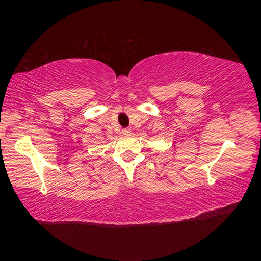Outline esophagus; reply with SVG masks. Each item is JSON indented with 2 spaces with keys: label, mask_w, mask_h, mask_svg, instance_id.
I'll list each match as a JSON object with an SVG mask.
<instances>
[{
  "label": "esophagus",
  "mask_w": 261,
  "mask_h": 261,
  "mask_svg": "<svg viewBox=\"0 0 261 261\" xmlns=\"http://www.w3.org/2000/svg\"><path fill=\"white\" fill-rule=\"evenodd\" d=\"M122 132H123V135H124V136H130L132 130L130 129V127H125V129H123Z\"/></svg>",
  "instance_id": "esophagus-1"
}]
</instances>
